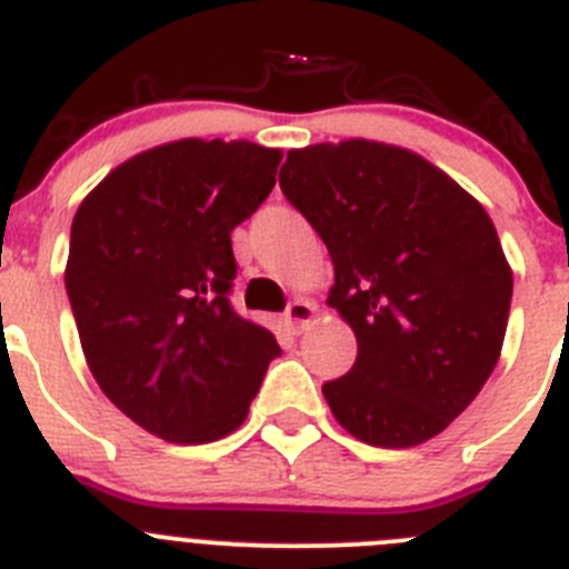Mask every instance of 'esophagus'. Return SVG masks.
<instances>
[{
	"label": "esophagus",
	"instance_id": "esophagus-1",
	"mask_svg": "<svg viewBox=\"0 0 569 569\" xmlns=\"http://www.w3.org/2000/svg\"><path fill=\"white\" fill-rule=\"evenodd\" d=\"M284 319H288V325L296 330V333H301V330H308L310 325H313L316 305H313V301H308V299L290 301L288 310H284Z\"/></svg>",
	"mask_w": 569,
	"mask_h": 569
}]
</instances>
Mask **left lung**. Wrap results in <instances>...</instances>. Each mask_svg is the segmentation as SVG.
Wrapping results in <instances>:
<instances>
[{
	"label": "left lung",
	"mask_w": 569,
	"mask_h": 569,
	"mask_svg": "<svg viewBox=\"0 0 569 569\" xmlns=\"http://www.w3.org/2000/svg\"><path fill=\"white\" fill-rule=\"evenodd\" d=\"M279 184L328 244V305L359 345L321 387L336 421L393 450L439 436L505 345L512 270L487 210L419 153L370 139L290 150Z\"/></svg>",
	"instance_id": "left-lung-1"
}]
</instances>
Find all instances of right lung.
<instances>
[{
	"label": "right lung",
	"instance_id": "1",
	"mask_svg": "<svg viewBox=\"0 0 569 569\" xmlns=\"http://www.w3.org/2000/svg\"><path fill=\"white\" fill-rule=\"evenodd\" d=\"M281 150L179 139L133 156L70 224V308L102 393L148 433L208 445L248 419L273 333L230 308V233L276 184Z\"/></svg>",
	"mask_w": 569,
	"mask_h": 569
}]
</instances>
